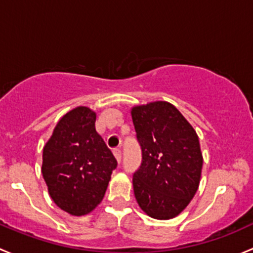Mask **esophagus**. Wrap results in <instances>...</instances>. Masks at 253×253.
I'll use <instances>...</instances> for the list:
<instances>
[{
    "mask_svg": "<svg viewBox=\"0 0 253 253\" xmlns=\"http://www.w3.org/2000/svg\"><path fill=\"white\" fill-rule=\"evenodd\" d=\"M113 155H114V157H116V160L118 161V162H121V161H122V151H121V148H114V150H113Z\"/></svg>",
    "mask_w": 253,
    "mask_h": 253,
    "instance_id": "1",
    "label": "esophagus"
}]
</instances>
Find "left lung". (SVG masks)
Returning <instances> with one entry per match:
<instances>
[{"label": "left lung", "mask_w": 253, "mask_h": 253, "mask_svg": "<svg viewBox=\"0 0 253 253\" xmlns=\"http://www.w3.org/2000/svg\"><path fill=\"white\" fill-rule=\"evenodd\" d=\"M142 151L132 179L140 208L151 218L171 219L187 207L201 180L199 136L179 109L166 101L131 108Z\"/></svg>", "instance_id": "left-lung-1"}]
</instances>
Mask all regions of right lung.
<instances>
[{
    "instance_id": "obj_1",
    "label": "right lung",
    "mask_w": 253,
    "mask_h": 253,
    "mask_svg": "<svg viewBox=\"0 0 253 253\" xmlns=\"http://www.w3.org/2000/svg\"><path fill=\"white\" fill-rule=\"evenodd\" d=\"M95 122L96 112L91 108H73L59 119L43 146L41 171L49 196L61 210L77 217L101 204L117 167Z\"/></svg>"
}]
</instances>
